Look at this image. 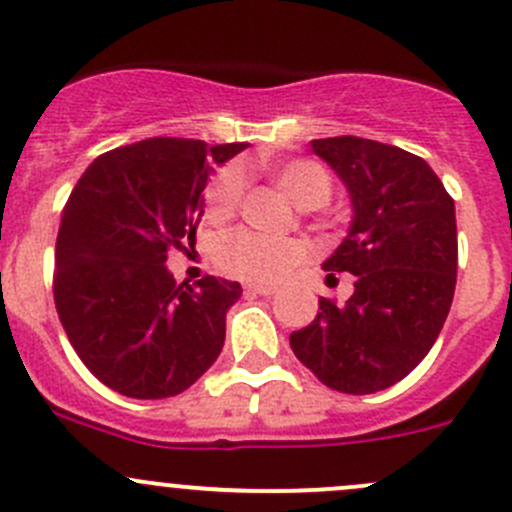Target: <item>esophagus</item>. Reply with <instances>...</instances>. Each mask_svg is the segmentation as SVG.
Here are the masks:
<instances>
[{
  "mask_svg": "<svg viewBox=\"0 0 512 512\" xmlns=\"http://www.w3.org/2000/svg\"><path fill=\"white\" fill-rule=\"evenodd\" d=\"M247 294H262V297H270V294L277 292L275 285H247L245 287Z\"/></svg>",
  "mask_w": 512,
  "mask_h": 512,
  "instance_id": "1",
  "label": "esophagus"
}]
</instances>
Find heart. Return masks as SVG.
Instances as JSON below:
<instances>
[{
	"instance_id": "b5f03b06",
	"label": "heart",
	"mask_w": 512,
	"mask_h": 512,
	"mask_svg": "<svg viewBox=\"0 0 512 512\" xmlns=\"http://www.w3.org/2000/svg\"><path fill=\"white\" fill-rule=\"evenodd\" d=\"M285 195L297 208H322L332 195V175L317 160L294 158L267 165ZM245 195V173L237 165L220 170L208 188V215L215 223L232 218ZM304 257L302 242L237 230L218 245V262L225 272L247 282H277Z\"/></svg>"
}]
</instances>
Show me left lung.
<instances>
[{
    "mask_svg": "<svg viewBox=\"0 0 512 512\" xmlns=\"http://www.w3.org/2000/svg\"><path fill=\"white\" fill-rule=\"evenodd\" d=\"M347 188L352 223L324 260L327 280L352 272L344 304L319 299L289 347L329 389L374 394L414 371L441 334L458 270L456 205L431 165L369 138L312 141Z\"/></svg>",
    "mask_w": 512,
    "mask_h": 512,
    "instance_id": "obj_1",
    "label": "left lung"
}]
</instances>
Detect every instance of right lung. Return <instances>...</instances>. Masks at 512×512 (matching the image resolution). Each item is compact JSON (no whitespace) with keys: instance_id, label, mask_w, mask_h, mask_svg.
I'll return each instance as SVG.
<instances>
[{"instance_id":"right-lung-1","label":"right lung","mask_w":512,"mask_h":512,"mask_svg":"<svg viewBox=\"0 0 512 512\" xmlns=\"http://www.w3.org/2000/svg\"><path fill=\"white\" fill-rule=\"evenodd\" d=\"M245 148L148 138L103 153L76 183L56 237L54 302L71 347L108 389L168 399L223 352L240 282L175 285L165 260L195 242L213 165Z\"/></svg>"}]
</instances>
